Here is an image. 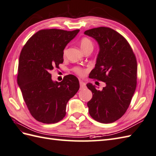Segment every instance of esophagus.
Wrapping results in <instances>:
<instances>
[{
  "label": "esophagus",
  "instance_id": "esophagus-1",
  "mask_svg": "<svg viewBox=\"0 0 156 156\" xmlns=\"http://www.w3.org/2000/svg\"><path fill=\"white\" fill-rule=\"evenodd\" d=\"M79 83H80V89H83L86 87V84H85V82L80 81H79Z\"/></svg>",
  "mask_w": 156,
  "mask_h": 156
}]
</instances>
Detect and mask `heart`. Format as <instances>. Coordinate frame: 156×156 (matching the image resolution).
<instances>
[{"instance_id":"obj_1","label":"heart","mask_w":156,"mask_h":156,"mask_svg":"<svg viewBox=\"0 0 156 156\" xmlns=\"http://www.w3.org/2000/svg\"><path fill=\"white\" fill-rule=\"evenodd\" d=\"M80 46L81 49L83 51L87 48L89 47H93V43L92 41L90 40L89 38L87 37H83V39H81L80 41ZM73 71L79 75H83L85 73V71L83 69H82L79 67H75L73 69Z\"/></svg>"}]
</instances>
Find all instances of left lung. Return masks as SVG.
<instances>
[{
  "instance_id": "obj_1",
  "label": "left lung",
  "mask_w": 156,
  "mask_h": 156,
  "mask_svg": "<svg viewBox=\"0 0 156 156\" xmlns=\"http://www.w3.org/2000/svg\"><path fill=\"white\" fill-rule=\"evenodd\" d=\"M84 34L93 38L99 47L89 77L106 85L99 91L93 84H87L93 93L87 103L89 115L100 123H113L126 113L136 91V58L127 40L112 29L98 27Z\"/></svg>"
}]
</instances>
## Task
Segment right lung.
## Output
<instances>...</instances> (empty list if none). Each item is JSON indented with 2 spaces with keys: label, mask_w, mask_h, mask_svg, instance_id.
Listing matches in <instances>:
<instances>
[{
  "label": "right lung",
  "mask_w": 156,
  "mask_h": 156,
  "mask_svg": "<svg viewBox=\"0 0 156 156\" xmlns=\"http://www.w3.org/2000/svg\"><path fill=\"white\" fill-rule=\"evenodd\" d=\"M79 30L44 29L31 37L19 57L17 83L31 115L38 122L55 123L63 119L68 101L79 89L78 79L65 76L53 81L50 71L63 62V51Z\"/></svg>",
  "instance_id": "obj_1"
}]
</instances>
